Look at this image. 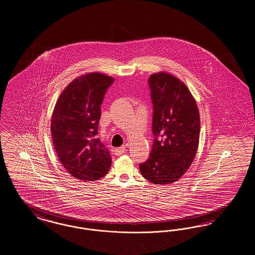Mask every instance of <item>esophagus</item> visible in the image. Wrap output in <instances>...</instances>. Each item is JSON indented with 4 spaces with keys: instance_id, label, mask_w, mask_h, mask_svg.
Here are the masks:
<instances>
[{
    "instance_id": "1",
    "label": "esophagus",
    "mask_w": 255,
    "mask_h": 255,
    "mask_svg": "<svg viewBox=\"0 0 255 255\" xmlns=\"http://www.w3.org/2000/svg\"><path fill=\"white\" fill-rule=\"evenodd\" d=\"M126 151H127L126 146L124 145L122 146V147H120V148H116V149L114 150V154H115L116 156H120V155L124 154Z\"/></svg>"
}]
</instances>
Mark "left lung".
Segmentation results:
<instances>
[{
	"label": "left lung",
	"mask_w": 255,
	"mask_h": 255,
	"mask_svg": "<svg viewBox=\"0 0 255 255\" xmlns=\"http://www.w3.org/2000/svg\"><path fill=\"white\" fill-rule=\"evenodd\" d=\"M155 135L150 157L139 164L142 177L155 184L179 181L199 147L200 114L194 97L178 77L166 72L149 78Z\"/></svg>",
	"instance_id": "obj_1"
}]
</instances>
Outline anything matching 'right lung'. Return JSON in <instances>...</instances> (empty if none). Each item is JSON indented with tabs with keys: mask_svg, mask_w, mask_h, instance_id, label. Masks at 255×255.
Instances as JSON below:
<instances>
[{
	"mask_svg": "<svg viewBox=\"0 0 255 255\" xmlns=\"http://www.w3.org/2000/svg\"><path fill=\"white\" fill-rule=\"evenodd\" d=\"M114 80L102 73L82 74L62 91L54 106L50 122L54 150L75 179L97 181L111 167L109 151L97 135L100 105Z\"/></svg>",
	"mask_w": 255,
	"mask_h": 255,
	"instance_id": "add662e5",
	"label": "right lung"
}]
</instances>
